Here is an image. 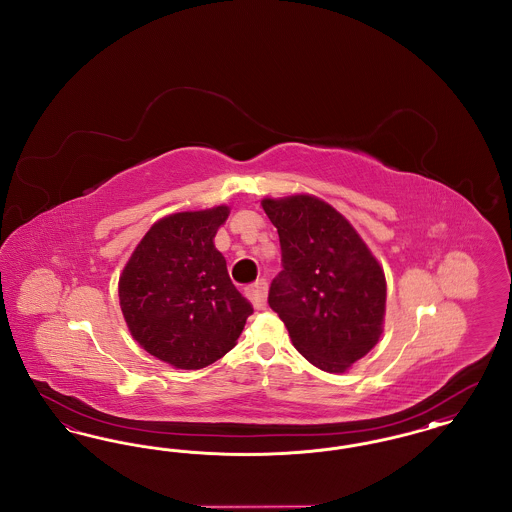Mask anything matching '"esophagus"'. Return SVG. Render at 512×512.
<instances>
[{
    "instance_id": "obj_1",
    "label": "esophagus",
    "mask_w": 512,
    "mask_h": 512,
    "mask_svg": "<svg viewBox=\"0 0 512 512\" xmlns=\"http://www.w3.org/2000/svg\"><path fill=\"white\" fill-rule=\"evenodd\" d=\"M247 297H249V301L253 303V307H255V309H265L268 297L267 282H265V280H259V282H255V284L249 288Z\"/></svg>"
}]
</instances>
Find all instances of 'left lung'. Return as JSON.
<instances>
[{
    "instance_id": "obj_1",
    "label": "left lung",
    "mask_w": 512,
    "mask_h": 512,
    "mask_svg": "<svg viewBox=\"0 0 512 512\" xmlns=\"http://www.w3.org/2000/svg\"><path fill=\"white\" fill-rule=\"evenodd\" d=\"M284 270L268 305L293 347L324 372H347L380 341L386 274L355 226L317 195L265 197Z\"/></svg>"
}]
</instances>
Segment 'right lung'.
Masks as SVG:
<instances>
[{
	"label": "right lung",
	"instance_id": "right-lung-1",
	"mask_svg": "<svg viewBox=\"0 0 512 512\" xmlns=\"http://www.w3.org/2000/svg\"><path fill=\"white\" fill-rule=\"evenodd\" d=\"M228 215V205L167 215L122 268L119 303L128 332L172 368L199 370L219 361L253 313L215 247Z\"/></svg>",
	"mask_w": 512,
	"mask_h": 512
}]
</instances>
